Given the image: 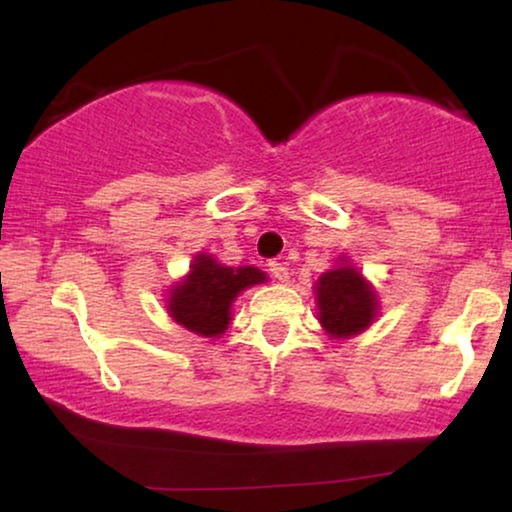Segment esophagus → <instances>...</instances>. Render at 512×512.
<instances>
[{"instance_id": "obj_1", "label": "esophagus", "mask_w": 512, "mask_h": 512, "mask_svg": "<svg viewBox=\"0 0 512 512\" xmlns=\"http://www.w3.org/2000/svg\"><path fill=\"white\" fill-rule=\"evenodd\" d=\"M270 272L277 282H289V268L282 261H270Z\"/></svg>"}]
</instances>
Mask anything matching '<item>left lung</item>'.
Here are the masks:
<instances>
[{"label": "left lung", "mask_w": 512, "mask_h": 512, "mask_svg": "<svg viewBox=\"0 0 512 512\" xmlns=\"http://www.w3.org/2000/svg\"><path fill=\"white\" fill-rule=\"evenodd\" d=\"M314 293H317L319 321L331 338H352L366 331L377 317L375 289L345 258L319 277Z\"/></svg>", "instance_id": "8db88e82"}]
</instances>
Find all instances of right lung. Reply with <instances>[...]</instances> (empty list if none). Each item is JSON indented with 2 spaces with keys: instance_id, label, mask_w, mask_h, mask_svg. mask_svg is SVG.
<instances>
[{
  "instance_id": "right-lung-1",
  "label": "right lung",
  "mask_w": 512,
  "mask_h": 512,
  "mask_svg": "<svg viewBox=\"0 0 512 512\" xmlns=\"http://www.w3.org/2000/svg\"><path fill=\"white\" fill-rule=\"evenodd\" d=\"M265 272L254 265L228 268L209 254L193 258L191 272L170 291L167 312L179 326L202 338H219L230 324V305L247 286L263 284Z\"/></svg>"
}]
</instances>
